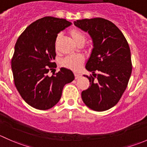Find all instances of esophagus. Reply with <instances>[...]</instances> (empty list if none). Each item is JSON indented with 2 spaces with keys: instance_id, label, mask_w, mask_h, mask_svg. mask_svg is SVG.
Listing matches in <instances>:
<instances>
[{
  "instance_id": "esophagus-1",
  "label": "esophagus",
  "mask_w": 147,
  "mask_h": 147,
  "mask_svg": "<svg viewBox=\"0 0 147 147\" xmlns=\"http://www.w3.org/2000/svg\"><path fill=\"white\" fill-rule=\"evenodd\" d=\"M74 75H75L76 79H77V78H80V77H81V74H79V73H75V74H74Z\"/></svg>"
}]
</instances>
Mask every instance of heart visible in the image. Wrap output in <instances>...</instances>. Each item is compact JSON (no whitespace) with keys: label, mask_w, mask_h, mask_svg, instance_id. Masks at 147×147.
Wrapping results in <instances>:
<instances>
[{"label":"heart","mask_w":147,"mask_h":147,"mask_svg":"<svg viewBox=\"0 0 147 147\" xmlns=\"http://www.w3.org/2000/svg\"><path fill=\"white\" fill-rule=\"evenodd\" d=\"M70 34L76 44H78L81 42H85L86 37H85L84 33L78 29L71 30L70 32ZM58 37H57V39H58ZM84 61V56L81 55V54H74V55L68 56L66 58L63 59L62 60V64L65 67L69 68L71 70L78 71L81 69Z\"/></svg>","instance_id":"1"}]
</instances>
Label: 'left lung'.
<instances>
[{
    "label": "left lung",
    "mask_w": 147,
    "mask_h": 147,
    "mask_svg": "<svg viewBox=\"0 0 147 147\" xmlns=\"http://www.w3.org/2000/svg\"><path fill=\"white\" fill-rule=\"evenodd\" d=\"M74 24L88 33L93 43L86 63V70L93 76L84 75L90 86L81 93V98L91 110H109L118 102L129 82L132 69L129 45L119 28L107 20H78Z\"/></svg>",
    "instance_id": "obj_1"
}]
</instances>
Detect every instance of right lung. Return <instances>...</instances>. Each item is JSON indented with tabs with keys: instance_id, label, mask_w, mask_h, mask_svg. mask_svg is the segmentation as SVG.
I'll list each match as a JSON object with an SVG mask.
<instances>
[{
	"instance_id": "right-lung-1",
	"label": "right lung",
	"mask_w": 147,
	"mask_h": 147,
	"mask_svg": "<svg viewBox=\"0 0 147 147\" xmlns=\"http://www.w3.org/2000/svg\"><path fill=\"white\" fill-rule=\"evenodd\" d=\"M62 18L45 17L32 22L25 30L15 45L11 61L14 82L24 100L34 108L48 110L59 101L65 84L75 78L72 71L57 67L55 41L57 34L71 25Z\"/></svg>"
}]
</instances>
